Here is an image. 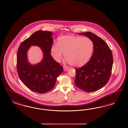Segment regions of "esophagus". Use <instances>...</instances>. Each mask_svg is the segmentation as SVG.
<instances>
[{
	"mask_svg": "<svg viewBox=\"0 0 128 128\" xmlns=\"http://www.w3.org/2000/svg\"><path fill=\"white\" fill-rule=\"evenodd\" d=\"M69 70V69L67 68V67H64V71H67V70Z\"/></svg>",
	"mask_w": 128,
	"mask_h": 128,
	"instance_id": "obj_1",
	"label": "esophagus"
}]
</instances>
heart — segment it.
Segmentation results:
<instances>
[{"instance_id": "obj_1", "label": "heart", "mask_w": 128, "mask_h": 128, "mask_svg": "<svg viewBox=\"0 0 128 128\" xmlns=\"http://www.w3.org/2000/svg\"><path fill=\"white\" fill-rule=\"evenodd\" d=\"M93 50V42L90 38L67 35L58 38L57 44L51 47V54L56 62H59L64 53L67 63L81 67L89 61Z\"/></svg>"}]
</instances>
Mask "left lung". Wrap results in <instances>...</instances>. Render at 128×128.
<instances>
[{
    "label": "left lung",
    "mask_w": 128,
    "mask_h": 128,
    "mask_svg": "<svg viewBox=\"0 0 128 128\" xmlns=\"http://www.w3.org/2000/svg\"><path fill=\"white\" fill-rule=\"evenodd\" d=\"M78 34L90 38L94 52L85 65L75 69L74 82L79 88L88 92L98 90L106 84L111 76L113 64L111 50L105 41L91 32Z\"/></svg>",
    "instance_id": "left-lung-1"
}]
</instances>
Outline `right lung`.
I'll list each match as a JSON object with an SVG mask.
<instances>
[{"instance_id": "add662e5", "label": "right lung", "mask_w": 128, "mask_h": 128, "mask_svg": "<svg viewBox=\"0 0 128 128\" xmlns=\"http://www.w3.org/2000/svg\"><path fill=\"white\" fill-rule=\"evenodd\" d=\"M52 34L51 32L37 31L21 43L17 51V70L19 78L30 90L38 93L51 90L63 71V67L50 54ZM32 45L40 46L44 54L41 62L35 65H30L27 59V52Z\"/></svg>"}]
</instances>
